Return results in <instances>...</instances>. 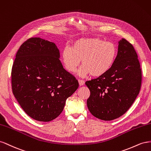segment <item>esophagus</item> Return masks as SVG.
Returning a JSON list of instances; mask_svg holds the SVG:
<instances>
[{"label":"esophagus","instance_id":"1","mask_svg":"<svg viewBox=\"0 0 151 151\" xmlns=\"http://www.w3.org/2000/svg\"><path fill=\"white\" fill-rule=\"evenodd\" d=\"M78 83H79V85L80 86H82L84 85L85 81L82 80H78Z\"/></svg>","mask_w":151,"mask_h":151}]
</instances>
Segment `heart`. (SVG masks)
Instances as JSON below:
<instances>
[{"label":"heart","instance_id":"1","mask_svg":"<svg viewBox=\"0 0 151 151\" xmlns=\"http://www.w3.org/2000/svg\"><path fill=\"white\" fill-rule=\"evenodd\" d=\"M118 50L114 44L99 38H81L62 51V59L66 70L74 73L80 65L81 76L91 74L95 77L104 75L113 67Z\"/></svg>","mask_w":151,"mask_h":151}]
</instances>
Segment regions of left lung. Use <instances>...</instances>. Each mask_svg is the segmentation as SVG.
<instances>
[{"instance_id":"8db88e82","label":"left lung","mask_w":151,"mask_h":151,"mask_svg":"<svg viewBox=\"0 0 151 151\" xmlns=\"http://www.w3.org/2000/svg\"><path fill=\"white\" fill-rule=\"evenodd\" d=\"M141 82L142 71L136 51L130 42L122 38L110 70L85 82L90 91L87 101L90 113L104 121L120 117L134 102Z\"/></svg>"}]
</instances>
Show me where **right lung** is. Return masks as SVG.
<instances>
[{
    "label": "right lung",
    "instance_id": "right-lung-1",
    "mask_svg": "<svg viewBox=\"0 0 151 151\" xmlns=\"http://www.w3.org/2000/svg\"><path fill=\"white\" fill-rule=\"evenodd\" d=\"M54 42L31 38L21 45L12 68V92L29 117L47 122L62 113L78 81L64 70Z\"/></svg>",
    "mask_w": 151,
    "mask_h": 151
}]
</instances>
